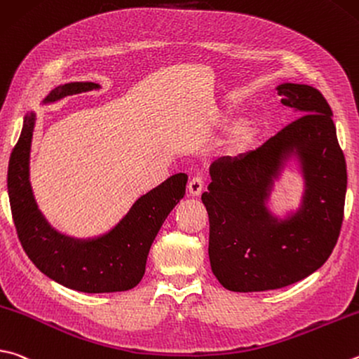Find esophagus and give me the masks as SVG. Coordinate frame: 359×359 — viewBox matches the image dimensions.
Returning a JSON list of instances; mask_svg holds the SVG:
<instances>
[{"label":"esophagus","mask_w":359,"mask_h":359,"mask_svg":"<svg viewBox=\"0 0 359 359\" xmlns=\"http://www.w3.org/2000/svg\"><path fill=\"white\" fill-rule=\"evenodd\" d=\"M202 190H204V179L202 177H193L188 182V193H190L191 196H199Z\"/></svg>","instance_id":"esophagus-1"}]
</instances>
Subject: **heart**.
I'll use <instances>...</instances> for the list:
<instances>
[{
  "label": "heart",
  "instance_id": "heart-1",
  "mask_svg": "<svg viewBox=\"0 0 359 359\" xmlns=\"http://www.w3.org/2000/svg\"><path fill=\"white\" fill-rule=\"evenodd\" d=\"M254 135H256V127H254L252 123L246 122L245 126H242V128L238 130L237 138H236V146L243 147L245 144H248V142H250L254 138Z\"/></svg>",
  "mask_w": 359,
  "mask_h": 359
}]
</instances>
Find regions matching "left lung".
<instances>
[{"mask_svg":"<svg viewBox=\"0 0 359 359\" xmlns=\"http://www.w3.org/2000/svg\"><path fill=\"white\" fill-rule=\"evenodd\" d=\"M281 103L302 114L262 146L210 165L202 194L210 223L213 275L232 292H264L302 281L327 262L344 219L347 165L333 111L308 84L278 86ZM292 154L302 165V207L279 220L264 207L272 182Z\"/></svg>","mask_w":359,"mask_h":359,"instance_id":"1","label":"left lung"}]
</instances>
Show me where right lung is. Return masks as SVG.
Returning <instances> with one entry per match:
<instances>
[{"mask_svg":"<svg viewBox=\"0 0 359 359\" xmlns=\"http://www.w3.org/2000/svg\"><path fill=\"white\" fill-rule=\"evenodd\" d=\"M100 88L95 83H67L55 88L43 103ZM36 116L25 117L22 135L11 154L8 191L17 236L43 275L72 290L86 293L133 289L144 276L146 260L163 221L184 198L187 174L171 175L135 202L113 231L97 238L78 240L56 232L32 196L29 151Z\"/></svg>","mask_w":359,"mask_h":359,"instance_id":"add662e5","label":"right lung"}]
</instances>
